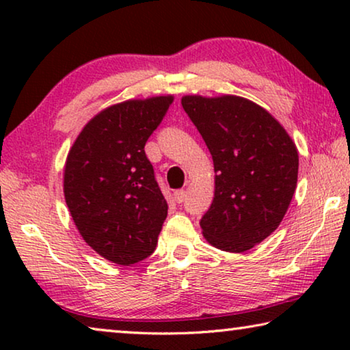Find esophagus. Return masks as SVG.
<instances>
[{"mask_svg":"<svg viewBox=\"0 0 350 350\" xmlns=\"http://www.w3.org/2000/svg\"><path fill=\"white\" fill-rule=\"evenodd\" d=\"M174 197H175L176 204H183V202L186 200V191H183V189H178V191H175Z\"/></svg>","mask_w":350,"mask_h":350,"instance_id":"1","label":"esophagus"}]
</instances>
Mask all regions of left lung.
<instances>
[{"instance_id":"left-lung-1","label":"left lung","mask_w":350,"mask_h":350,"mask_svg":"<svg viewBox=\"0 0 350 350\" xmlns=\"http://www.w3.org/2000/svg\"><path fill=\"white\" fill-rule=\"evenodd\" d=\"M185 112L215 164V199L202 216L206 241L245 252L278 229L297 187L298 151L286 129L240 96H185Z\"/></svg>"}]
</instances>
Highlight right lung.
<instances>
[{"label": "right lung", "mask_w": 350, "mask_h": 350, "mask_svg": "<svg viewBox=\"0 0 350 350\" xmlns=\"http://www.w3.org/2000/svg\"><path fill=\"white\" fill-rule=\"evenodd\" d=\"M172 96L126 100L98 113L79 134L64 167V199L83 240L118 265L153 254L167 217L145 144Z\"/></svg>", "instance_id": "1"}]
</instances>
